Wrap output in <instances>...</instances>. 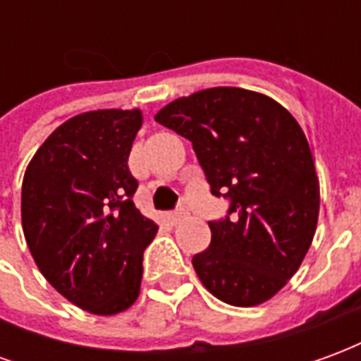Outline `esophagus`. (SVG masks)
<instances>
[{
    "mask_svg": "<svg viewBox=\"0 0 361 361\" xmlns=\"http://www.w3.org/2000/svg\"><path fill=\"white\" fill-rule=\"evenodd\" d=\"M188 209H185V204H180V209H176V211L172 212V216H170V220H172L173 224H178V222H181L183 219H188Z\"/></svg>",
    "mask_w": 361,
    "mask_h": 361,
    "instance_id": "obj_1",
    "label": "esophagus"
}]
</instances>
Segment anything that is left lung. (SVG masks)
Returning <instances> with one entry per match:
<instances>
[{"label": "left lung", "mask_w": 361, "mask_h": 361, "mask_svg": "<svg viewBox=\"0 0 361 361\" xmlns=\"http://www.w3.org/2000/svg\"><path fill=\"white\" fill-rule=\"evenodd\" d=\"M193 145L211 193L230 201L212 220L193 269L214 298L238 307L271 300L310 250L319 180L294 116L269 96L216 87L173 100L154 116Z\"/></svg>", "instance_id": "8db88e82"}]
</instances>
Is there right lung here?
I'll list each match as a JSON object with an SVG mask.
<instances>
[{"instance_id": "right-lung-1", "label": "right lung", "mask_w": 361, "mask_h": 361, "mask_svg": "<svg viewBox=\"0 0 361 361\" xmlns=\"http://www.w3.org/2000/svg\"><path fill=\"white\" fill-rule=\"evenodd\" d=\"M141 110L67 119L36 150L23 180L20 219L44 279L77 307L116 315L139 298L142 251L158 226L135 207L127 158Z\"/></svg>"}]
</instances>
